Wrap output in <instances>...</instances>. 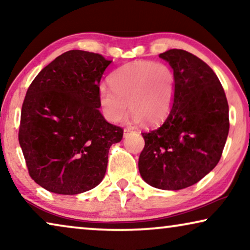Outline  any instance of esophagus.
I'll list each match as a JSON object with an SVG mask.
<instances>
[{
  "label": "esophagus",
  "instance_id": "obj_1",
  "mask_svg": "<svg viewBox=\"0 0 250 250\" xmlns=\"http://www.w3.org/2000/svg\"><path fill=\"white\" fill-rule=\"evenodd\" d=\"M132 131H133V128H125V129H124V136L127 135L128 133L132 132Z\"/></svg>",
  "mask_w": 250,
  "mask_h": 250
}]
</instances>
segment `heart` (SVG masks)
I'll return each mask as SVG.
<instances>
[{"instance_id": "heart-1", "label": "heart", "mask_w": 250, "mask_h": 250, "mask_svg": "<svg viewBox=\"0 0 250 250\" xmlns=\"http://www.w3.org/2000/svg\"><path fill=\"white\" fill-rule=\"evenodd\" d=\"M110 86L102 84L98 91L99 104L107 121H122L129 105L136 122L156 125L165 121L172 109L175 76L165 63L133 61L112 73Z\"/></svg>"}]
</instances>
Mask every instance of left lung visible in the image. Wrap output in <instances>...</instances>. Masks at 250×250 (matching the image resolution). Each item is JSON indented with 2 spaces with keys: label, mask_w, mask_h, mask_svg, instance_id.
<instances>
[{
  "label": "left lung",
  "mask_w": 250,
  "mask_h": 250,
  "mask_svg": "<svg viewBox=\"0 0 250 250\" xmlns=\"http://www.w3.org/2000/svg\"><path fill=\"white\" fill-rule=\"evenodd\" d=\"M175 76L169 115L158 128L142 133L141 177L162 190L193 186L220 162L229 134V104L213 69L184 50L160 53Z\"/></svg>",
  "instance_id": "1"
}]
</instances>
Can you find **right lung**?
<instances>
[{
  "mask_svg": "<svg viewBox=\"0 0 250 250\" xmlns=\"http://www.w3.org/2000/svg\"><path fill=\"white\" fill-rule=\"evenodd\" d=\"M111 61L71 50L44 67L27 91L19 143L29 175L58 194H78L104 180L123 129L101 115L98 91Z\"/></svg>",
  "mask_w": 250,
  "mask_h": 250,
  "instance_id": "obj_1",
  "label": "right lung"
}]
</instances>
